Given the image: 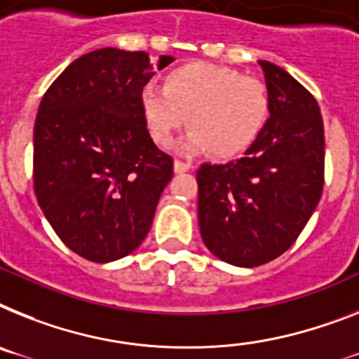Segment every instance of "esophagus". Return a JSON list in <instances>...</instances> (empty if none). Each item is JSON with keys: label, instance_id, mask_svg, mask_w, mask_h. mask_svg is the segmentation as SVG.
I'll list each match as a JSON object with an SVG mask.
<instances>
[{"label": "esophagus", "instance_id": "1", "mask_svg": "<svg viewBox=\"0 0 359 359\" xmlns=\"http://www.w3.org/2000/svg\"><path fill=\"white\" fill-rule=\"evenodd\" d=\"M173 170H175V173H186V171L191 170V164H188V162H182V161H175Z\"/></svg>", "mask_w": 359, "mask_h": 359}]
</instances>
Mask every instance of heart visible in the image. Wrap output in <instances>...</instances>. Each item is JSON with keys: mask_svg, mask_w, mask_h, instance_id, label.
Wrapping results in <instances>:
<instances>
[{"mask_svg": "<svg viewBox=\"0 0 359 359\" xmlns=\"http://www.w3.org/2000/svg\"><path fill=\"white\" fill-rule=\"evenodd\" d=\"M140 111L147 133L158 146H170L188 122L191 131L180 144L182 151L210 149L217 158H233L264 129L270 98L257 78L212 63H188L168 72L164 87L146 83Z\"/></svg>", "mask_w": 359, "mask_h": 359, "instance_id": "heart-1", "label": "heart"}]
</instances>
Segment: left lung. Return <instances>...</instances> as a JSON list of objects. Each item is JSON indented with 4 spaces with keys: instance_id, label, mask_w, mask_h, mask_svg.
I'll list each match as a JSON object with an SVG mask.
<instances>
[{
    "instance_id": "8db88e82",
    "label": "left lung",
    "mask_w": 359,
    "mask_h": 359,
    "mask_svg": "<svg viewBox=\"0 0 359 359\" xmlns=\"http://www.w3.org/2000/svg\"><path fill=\"white\" fill-rule=\"evenodd\" d=\"M270 116L245 156L197 171L198 228L215 257L254 268L290 248L325 180L323 118L316 98L276 63L259 60Z\"/></svg>"
}]
</instances>
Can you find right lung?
<instances>
[{
    "label": "right lung",
    "instance_id": "right-lung-1",
    "mask_svg": "<svg viewBox=\"0 0 359 359\" xmlns=\"http://www.w3.org/2000/svg\"><path fill=\"white\" fill-rule=\"evenodd\" d=\"M161 56V71L173 62ZM155 74L149 54L114 47L83 54L53 82L34 123V194L63 245L93 263L140 246L173 177L155 146L140 91Z\"/></svg>",
    "mask_w": 359,
    "mask_h": 359
}]
</instances>
